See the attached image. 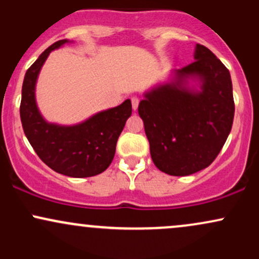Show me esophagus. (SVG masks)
<instances>
[{
    "label": "esophagus",
    "instance_id": "1",
    "mask_svg": "<svg viewBox=\"0 0 259 259\" xmlns=\"http://www.w3.org/2000/svg\"><path fill=\"white\" fill-rule=\"evenodd\" d=\"M139 102H140V100L138 99V97H133V99H132V106H133L134 111H136V109H138Z\"/></svg>",
    "mask_w": 259,
    "mask_h": 259
}]
</instances>
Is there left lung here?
<instances>
[{
  "label": "left lung",
  "mask_w": 259,
  "mask_h": 259,
  "mask_svg": "<svg viewBox=\"0 0 259 259\" xmlns=\"http://www.w3.org/2000/svg\"><path fill=\"white\" fill-rule=\"evenodd\" d=\"M194 58L145 91L139 103L154 165L174 177L207 168L233 126L230 73L203 45H196Z\"/></svg>",
  "instance_id": "obj_1"
}]
</instances>
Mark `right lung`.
Listing matches in <instances>:
<instances>
[{"mask_svg": "<svg viewBox=\"0 0 259 259\" xmlns=\"http://www.w3.org/2000/svg\"><path fill=\"white\" fill-rule=\"evenodd\" d=\"M73 41L59 40L38 56L26 70L22 88L20 120L26 139L46 165L70 178H89L112 163L118 138L132 115V101L95 113L73 125L50 123L36 103V82L50 53Z\"/></svg>", "mask_w": 259, "mask_h": 259, "instance_id": "1", "label": "right lung"}]
</instances>
